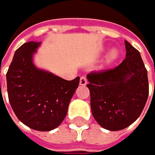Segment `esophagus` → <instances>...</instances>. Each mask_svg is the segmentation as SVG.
Segmentation results:
<instances>
[{
  "instance_id": "esophagus-1",
  "label": "esophagus",
  "mask_w": 155,
  "mask_h": 155,
  "mask_svg": "<svg viewBox=\"0 0 155 155\" xmlns=\"http://www.w3.org/2000/svg\"><path fill=\"white\" fill-rule=\"evenodd\" d=\"M79 84L80 85H86L87 84V78L85 77H81L80 78V81H79Z\"/></svg>"
}]
</instances>
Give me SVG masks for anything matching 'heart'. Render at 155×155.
<instances>
[{
	"label": "heart",
	"mask_w": 155,
	"mask_h": 155,
	"mask_svg": "<svg viewBox=\"0 0 155 155\" xmlns=\"http://www.w3.org/2000/svg\"><path fill=\"white\" fill-rule=\"evenodd\" d=\"M118 55H119V53H118V51L116 50V48L111 49L104 58V60L102 62V64L100 65V68H105L106 66L110 65L111 63L114 62L117 58Z\"/></svg>",
	"instance_id": "heart-1"
}]
</instances>
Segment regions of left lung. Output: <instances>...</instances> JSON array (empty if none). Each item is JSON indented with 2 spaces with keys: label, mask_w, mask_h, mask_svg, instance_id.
Returning a JSON list of instances; mask_svg holds the SVG:
<instances>
[{
  "label": "left lung",
  "mask_w": 155,
  "mask_h": 155,
  "mask_svg": "<svg viewBox=\"0 0 155 155\" xmlns=\"http://www.w3.org/2000/svg\"><path fill=\"white\" fill-rule=\"evenodd\" d=\"M126 58L116 68L87 75L95 120L110 131L130 126L148 97L147 71L140 52L125 40Z\"/></svg>",
  "instance_id": "obj_1"
}]
</instances>
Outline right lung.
<instances>
[{
	"label": "right lung",
	"mask_w": 155,
	"mask_h": 155,
	"mask_svg": "<svg viewBox=\"0 0 155 155\" xmlns=\"http://www.w3.org/2000/svg\"><path fill=\"white\" fill-rule=\"evenodd\" d=\"M40 42L30 41L15 52L7 72L9 103L18 119L27 127L50 131L58 127L79 84V77L68 81L37 68L33 54Z\"/></svg>",
	"instance_id": "obj_1"
}]
</instances>
